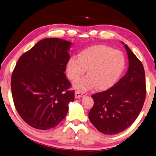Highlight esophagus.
I'll list each match as a JSON object with an SVG mask.
<instances>
[{
    "instance_id": "obj_1",
    "label": "esophagus",
    "mask_w": 156,
    "mask_h": 156,
    "mask_svg": "<svg viewBox=\"0 0 156 156\" xmlns=\"http://www.w3.org/2000/svg\"><path fill=\"white\" fill-rule=\"evenodd\" d=\"M87 94V92H85V91H76L75 93V97L76 98H82L83 96H85Z\"/></svg>"
}]
</instances>
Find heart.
Returning <instances> with one entry per match:
<instances>
[{"label": "heart", "mask_w": 156, "mask_h": 156, "mask_svg": "<svg viewBox=\"0 0 156 156\" xmlns=\"http://www.w3.org/2000/svg\"><path fill=\"white\" fill-rule=\"evenodd\" d=\"M125 65L124 57L120 51L105 45H95L84 49L78 58L72 57L66 64L68 78L74 80L85 73L87 76L73 83V87L80 91L95 86L104 90L114 85L122 73Z\"/></svg>", "instance_id": "heart-1"}]
</instances>
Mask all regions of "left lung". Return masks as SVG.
<instances>
[{
  "label": "left lung",
  "instance_id": "left-lung-1",
  "mask_svg": "<svg viewBox=\"0 0 156 156\" xmlns=\"http://www.w3.org/2000/svg\"><path fill=\"white\" fill-rule=\"evenodd\" d=\"M124 47L129 62L126 73L108 90L91 96L94 105L89 119L105 135L117 134L129 127L140 115L146 98L144 66L126 44Z\"/></svg>",
  "mask_w": 156,
  "mask_h": 156
}]
</instances>
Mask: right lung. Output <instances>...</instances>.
Instances as JSON below:
<instances>
[{
	"label": "right lung",
	"instance_id": "add662e5",
	"mask_svg": "<svg viewBox=\"0 0 156 156\" xmlns=\"http://www.w3.org/2000/svg\"><path fill=\"white\" fill-rule=\"evenodd\" d=\"M71 44L58 38L44 39L17 62L11 79L12 98L19 115L32 127H55L74 100L65 74Z\"/></svg>",
	"mask_w": 156,
	"mask_h": 156
}]
</instances>
